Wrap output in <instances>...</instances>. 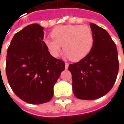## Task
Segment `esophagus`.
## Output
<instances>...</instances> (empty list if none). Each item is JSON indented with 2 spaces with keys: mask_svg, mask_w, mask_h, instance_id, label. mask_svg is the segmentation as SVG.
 <instances>
[{
  "mask_svg": "<svg viewBox=\"0 0 124 124\" xmlns=\"http://www.w3.org/2000/svg\"><path fill=\"white\" fill-rule=\"evenodd\" d=\"M69 63H65V68L67 69L68 67H69Z\"/></svg>",
  "mask_w": 124,
  "mask_h": 124,
  "instance_id": "obj_1",
  "label": "esophagus"
}]
</instances>
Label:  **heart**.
<instances>
[{
    "label": "heart",
    "mask_w": 124,
    "mask_h": 124,
    "mask_svg": "<svg viewBox=\"0 0 124 124\" xmlns=\"http://www.w3.org/2000/svg\"><path fill=\"white\" fill-rule=\"evenodd\" d=\"M51 35L53 40L46 39L44 41L51 54L57 56L63 46L65 55L73 62L83 59L94 46V33L88 25H60L53 30Z\"/></svg>",
    "instance_id": "heart-1"
}]
</instances>
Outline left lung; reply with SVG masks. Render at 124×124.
I'll list each match as a JSON object with an SVG mask.
<instances>
[{"label":"left lung","instance_id":"8db88e82","mask_svg":"<svg viewBox=\"0 0 124 124\" xmlns=\"http://www.w3.org/2000/svg\"><path fill=\"white\" fill-rule=\"evenodd\" d=\"M94 41L89 54L78 62L69 64L73 92L79 99L94 100L108 93L119 71L117 49L108 32L90 23Z\"/></svg>","mask_w":124,"mask_h":124}]
</instances>
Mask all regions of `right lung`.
<instances>
[{"label":"right lung","instance_id":"right-lung-1","mask_svg":"<svg viewBox=\"0 0 124 124\" xmlns=\"http://www.w3.org/2000/svg\"><path fill=\"white\" fill-rule=\"evenodd\" d=\"M44 28L30 24L16 33L7 52L6 74L15 94L30 104L51 101L53 86L65 64L50 54L45 45Z\"/></svg>","mask_w":124,"mask_h":124}]
</instances>
